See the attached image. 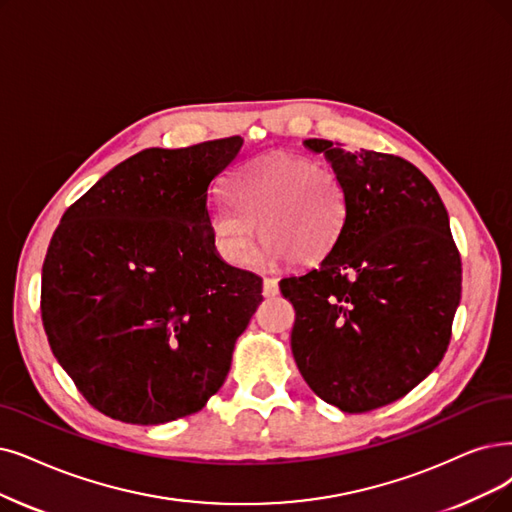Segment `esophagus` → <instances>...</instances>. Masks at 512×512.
I'll use <instances>...</instances> for the list:
<instances>
[{
  "instance_id": "1",
  "label": "esophagus",
  "mask_w": 512,
  "mask_h": 512,
  "mask_svg": "<svg viewBox=\"0 0 512 512\" xmlns=\"http://www.w3.org/2000/svg\"><path fill=\"white\" fill-rule=\"evenodd\" d=\"M262 294H264V298H273V296H277V294H279L277 279H273V277H267V279H264V283H262Z\"/></svg>"
}]
</instances>
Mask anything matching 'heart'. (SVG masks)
<instances>
[{
    "instance_id": "obj_1",
    "label": "heart",
    "mask_w": 512,
    "mask_h": 512,
    "mask_svg": "<svg viewBox=\"0 0 512 512\" xmlns=\"http://www.w3.org/2000/svg\"><path fill=\"white\" fill-rule=\"evenodd\" d=\"M229 199L233 206L212 208L210 235L218 254L237 267L254 262L258 231L262 243L285 262H317L332 252L349 214L336 172L290 153L243 163L229 178Z\"/></svg>"
}]
</instances>
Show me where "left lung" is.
<instances>
[{"label": "left lung", "mask_w": 512, "mask_h": 512, "mask_svg": "<svg viewBox=\"0 0 512 512\" xmlns=\"http://www.w3.org/2000/svg\"><path fill=\"white\" fill-rule=\"evenodd\" d=\"M342 180L349 214L319 267L279 281L294 304L302 378L346 414L388 405L443 359L462 262L443 201L414 163L309 138Z\"/></svg>", "instance_id": "left-lung-1"}]
</instances>
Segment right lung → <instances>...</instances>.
Instances as JSON below:
<instances>
[{"instance_id": "add662e5", "label": "right lung", "mask_w": 512, "mask_h": 512, "mask_svg": "<svg viewBox=\"0 0 512 512\" xmlns=\"http://www.w3.org/2000/svg\"><path fill=\"white\" fill-rule=\"evenodd\" d=\"M241 136L121 161L65 212L42 269L50 349L98 412L163 424L199 412L231 370L262 279L210 235L218 174Z\"/></svg>"}]
</instances>
